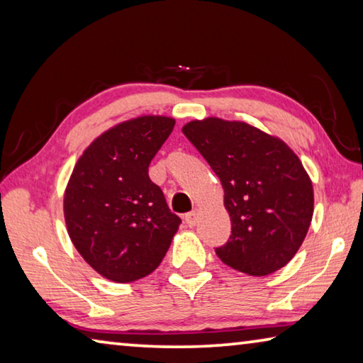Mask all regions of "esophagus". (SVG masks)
I'll return each mask as SVG.
<instances>
[{"mask_svg": "<svg viewBox=\"0 0 363 363\" xmlns=\"http://www.w3.org/2000/svg\"><path fill=\"white\" fill-rule=\"evenodd\" d=\"M196 218H199V210H194L186 214V224L189 227H194L196 223Z\"/></svg>", "mask_w": 363, "mask_h": 363, "instance_id": "1", "label": "esophagus"}]
</instances>
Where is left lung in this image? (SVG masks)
Segmentation results:
<instances>
[{"mask_svg":"<svg viewBox=\"0 0 363 363\" xmlns=\"http://www.w3.org/2000/svg\"><path fill=\"white\" fill-rule=\"evenodd\" d=\"M182 133L224 189L232 233L216 248L227 266L264 277L298 253L314 214L309 174L284 140L245 121L194 120Z\"/></svg>","mask_w":363,"mask_h":363,"instance_id":"1","label":"left lung"}]
</instances>
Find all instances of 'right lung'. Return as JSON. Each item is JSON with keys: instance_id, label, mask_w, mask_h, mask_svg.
Masks as SVG:
<instances>
[{"instance_id": "right-lung-1", "label": "right lung", "mask_w": 363, "mask_h": 363, "mask_svg": "<svg viewBox=\"0 0 363 363\" xmlns=\"http://www.w3.org/2000/svg\"><path fill=\"white\" fill-rule=\"evenodd\" d=\"M174 123L160 115L118 123L86 147L67 184L70 240L97 274L116 284L152 274L179 229V216L149 177Z\"/></svg>"}]
</instances>
